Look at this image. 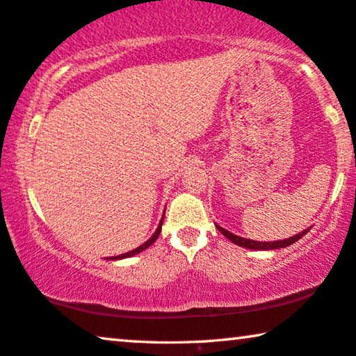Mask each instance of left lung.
I'll list each match as a JSON object with an SVG mask.
<instances>
[{"label": "left lung", "instance_id": "8db88e82", "mask_svg": "<svg viewBox=\"0 0 356 356\" xmlns=\"http://www.w3.org/2000/svg\"><path fill=\"white\" fill-rule=\"evenodd\" d=\"M219 232H221L222 235H226V237L229 240H232V242L235 245H238V247H245V248H250V250H277V248H284V247H289V245H292L297 242V240H300L303 237L305 234L308 232V230H303V232H300L297 235H293V237L290 238H285V240H277V242H257V240H250V238H242L238 237V235H234L230 234L229 230L219 227Z\"/></svg>", "mask_w": 356, "mask_h": 356}]
</instances>
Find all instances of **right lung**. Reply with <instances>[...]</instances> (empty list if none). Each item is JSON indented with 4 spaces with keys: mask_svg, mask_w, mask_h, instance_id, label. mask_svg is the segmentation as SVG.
<instances>
[{
    "mask_svg": "<svg viewBox=\"0 0 356 356\" xmlns=\"http://www.w3.org/2000/svg\"><path fill=\"white\" fill-rule=\"evenodd\" d=\"M161 226H163V219H161V222H159V226H158V229H156V232H154L152 237H149L147 242L145 243H142L140 245V247H137L135 250H130V252H127V253H124V254H118V257H111V258H108V259H121V258H129V257H134V254H137V253H140V252H143V250H147L149 245H152L154 240H156L158 237H159V232H161Z\"/></svg>",
    "mask_w": 356,
    "mask_h": 356,
    "instance_id": "right-lung-1",
    "label": "right lung"
}]
</instances>
